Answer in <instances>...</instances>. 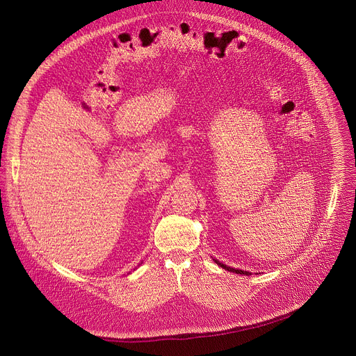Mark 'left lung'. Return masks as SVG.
I'll return each instance as SVG.
<instances>
[{"label": "left lung", "instance_id": "1", "mask_svg": "<svg viewBox=\"0 0 356 356\" xmlns=\"http://www.w3.org/2000/svg\"><path fill=\"white\" fill-rule=\"evenodd\" d=\"M215 260V262L220 266V268H223V269H226V270H229V272H233V273H239V275H252L250 272H246V270H242V269H234V268H232V266H227V265H225V264H222V262H219L218 259H213Z\"/></svg>", "mask_w": 356, "mask_h": 356}]
</instances>
